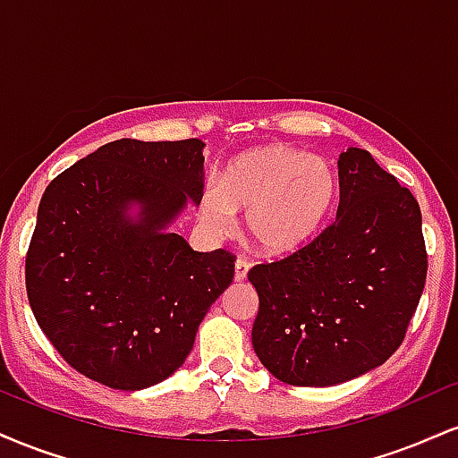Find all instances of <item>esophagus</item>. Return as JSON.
I'll return each mask as SVG.
<instances>
[{"instance_id": "obj_1", "label": "esophagus", "mask_w": 458, "mask_h": 458, "mask_svg": "<svg viewBox=\"0 0 458 458\" xmlns=\"http://www.w3.org/2000/svg\"><path fill=\"white\" fill-rule=\"evenodd\" d=\"M250 260L239 259L234 262V282H243L247 277V271H250Z\"/></svg>"}]
</instances>
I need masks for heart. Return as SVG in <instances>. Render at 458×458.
<instances>
[{"label": "heart", "mask_w": 458, "mask_h": 458, "mask_svg": "<svg viewBox=\"0 0 458 458\" xmlns=\"http://www.w3.org/2000/svg\"><path fill=\"white\" fill-rule=\"evenodd\" d=\"M338 199V176L320 157L271 144L228 163L222 182L199 199V219L215 234H230L236 213H247V234L265 254L303 247L327 222Z\"/></svg>", "instance_id": "1"}]
</instances>
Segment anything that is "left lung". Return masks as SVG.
<instances>
[{
	"instance_id": "left-lung-1",
	"label": "left lung",
	"mask_w": 458,
	"mask_h": 458,
	"mask_svg": "<svg viewBox=\"0 0 458 458\" xmlns=\"http://www.w3.org/2000/svg\"><path fill=\"white\" fill-rule=\"evenodd\" d=\"M338 215L286 259L251 267V344L291 386L325 387L381 366L401 346L427 282L422 213L368 150L338 159Z\"/></svg>"
}]
</instances>
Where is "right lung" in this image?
<instances>
[{
  "label": "right lung",
  "instance_id": "1",
  "mask_svg": "<svg viewBox=\"0 0 458 458\" xmlns=\"http://www.w3.org/2000/svg\"><path fill=\"white\" fill-rule=\"evenodd\" d=\"M202 148L115 140L45 189L25 288L38 327L88 379L124 392L167 379L233 282L230 251H193L167 233L187 199H202Z\"/></svg>",
  "mask_w": 458,
  "mask_h": 458
}]
</instances>
